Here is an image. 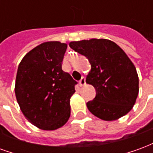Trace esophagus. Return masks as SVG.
Returning <instances> with one entry per match:
<instances>
[{"label": "esophagus", "instance_id": "1", "mask_svg": "<svg viewBox=\"0 0 153 153\" xmlns=\"http://www.w3.org/2000/svg\"><path fill=\"white\" fill-rule=\"evenodd\" d=\"M85 83H86V79L84 77H82V79L79 80V86L83 87V85H85Z\"/></svg>", "mask_w": 153, "mask_h": 153}]
</instances>
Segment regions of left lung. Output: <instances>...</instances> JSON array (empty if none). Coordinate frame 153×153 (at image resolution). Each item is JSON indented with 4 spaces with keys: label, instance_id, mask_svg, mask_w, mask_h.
<instances>
[{
    "label": "left lung",
    "instance_id": "left-lung-1",
    "mask_svg": "<svg viewBox=\"0 0 153 153\" xmlns=\"http://www.w3.org/2000/svg\"><path fill=\"white\" fill-rule=\"evenodd\" d=\"M70 47L91 64L86 82L95 88L96 97L87 102L90 112L108 121L126 115L138 97V77L125 51L107 39L71 42Z\"/></svg>",
    "mask_w": 153,
    "mask_h": 153
}]
</instances>
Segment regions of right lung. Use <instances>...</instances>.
<instances>
[{
	"instance_id": "add662e5",
	"label": "right lung",
	"mask_w": 153,
	"mask_h": 153,
	"mask_svg": "<svg viewBox=\"0 0 153 153\" xmlns=\"http://www.w3.org/2000/svg\"><path fill=\"white\" fill-rule=\"evenodd\" d=\"M65 43L47 42L27 53L19 63L15 96L28 121L44 130H55L70 118V100L77 82L62 70Z\"/></svg>"
}]
</instances>
